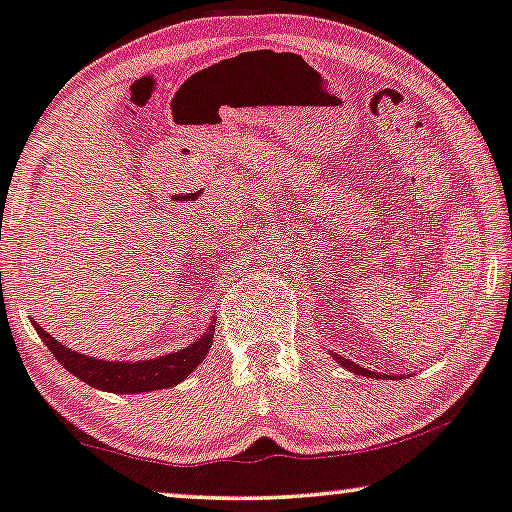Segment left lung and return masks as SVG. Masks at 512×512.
<instances>
[{"mask_svg":"<svg viewBox=\"0 0 512 512\" xmlns=\"http://www.w3.org/2000/svg\"><path fill=\"white\" fill-rule=\"evenodd\" d=\"M333 358L335 361H338L340 365H345V368L349 370V372H356V375H361V377H384V375H379V372H372V370H368V368H361V365H356L354 361H347L345 356H340V354H333Z\"/></svg>","mask_w":512,"mask_h":512,"instance_id":"obj_1","label":"left lung"}]
</instances>
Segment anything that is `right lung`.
I'll return each instance as SVG.
<instances>
[{"label":"right lung","instance_id":"right-lung-1","mask_svg":"<svg viewBox=\"0 0 512 512\" xmlns=\"http://www.w3.org/2000/svg\"><path fill=\"white\" fill-rule=\"evenodd\" d=\"M34 329L41 335L45 345L57 361L64 368L82 381H87L89 386L101 388L108 393H147L158 391V388H170L179 381L186 379L197 365L202 363V358L209 354L211 342H213V324L209 326L200 340H195L193 345L181 349V352L149 358V361H103V358H91L80 352H73L66 345H61L48 331H43L36 322Z\"/></svg>","mask_w":512,"mask_h":512}]
</instances>
